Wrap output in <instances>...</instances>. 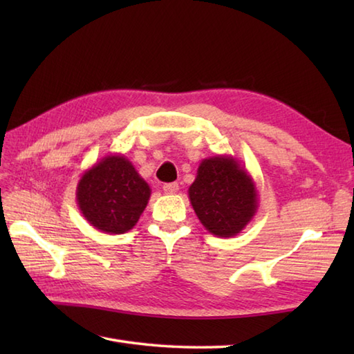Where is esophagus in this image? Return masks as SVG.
I'll return each instance as SVG.
<instances>
[{"instance_id": "obj_1", "label": "esophagus", "mask_w": 354, "mask_h": 354, "mask_svg": "<svg viewBox=\"0 0 354 354\" xmlns=\"http://www.w3.org/2000/svg\"><path fill=\"white\" fill-rule=\"evenodd\" d=\"M179 189V185L176 183H170V184H164L162 185V190L165 194H175Z\"/></svg>"}]
</instances>
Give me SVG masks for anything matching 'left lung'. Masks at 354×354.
<instances>
[{
	"mask_svg": "<svg viewBox=\"0 0 354 354\" xmlns=\"http://www.w3.org/2000/svg\"><path fill=\"white\" fill-rule=\"evenodd\" d=\"M189 199L204 228L225 239L242 232L259 208L252 176L230 155L202 160L196 179L189 187Z\"/></svg>",
	"mask_w": 354,
	"mask_h": 354,
	"instance_id": "left-lung-1",
	"label": "left lung"
}]
</instances>
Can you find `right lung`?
I'll return each mask as SVG.
<instances>
[{
	"label": "right lung",
	"instance_id": "add662e5",
	"mask_svg": "<svg viewBox=\"0 0 354 354\" xmlns=\"http://www.w3.org/2000/svg\"><path fill=\"white\" fill-rule=\"evenodd\" d=\"M150 193L124 155L109 153L82 173L76 201L91 227L104 234H124L137 225Z\"/></svg>",
	"mask_w": 354,
	"mask_h": 354
}]
</instances>
